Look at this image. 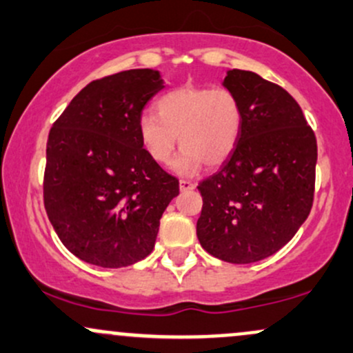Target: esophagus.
Here are the masks:
<instances>
[{
    "label": "esophagus",
    "mask_w": 353,
    "mask_h": 353,
    "mask_svg": "<svg viewBox=\"0 0 353 353\" xmlns=\"http://www.w3.org/2000/svg\"><path fill=\"white\" fill-rule=\"evenodd\" d=\"M179 188H181V190H192L194 188H196V182L188 181V179H181Z\"/></svg>",
    "instance_id": "obj_1"
}]
</instances>
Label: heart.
<instances>
[{
    "instance_id": "obj_1",
    "label": "heart",
    "mask_w": 353,
    "mask_h": 353,
    "mask_svg": "<svg viewBox=\"0 0 353 353\" xmlns=\"http://www.w3.org/2000/svg\"><path fill=\"white\" fill-rule=\"evenodd\" d=\"M156 111L157 117H139L143 148L154 163L168 164L179 136L182 151L174 169L185 176L199 171L204 163H224L236 148L244 123L241 99L229 88L185 84L161 96Z\"/></svg>"
}]
</instances>
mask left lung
<instances>
[{
	"instance_id": "obj_1",
	"label": "left lung",
	"mask_w": 353,
	"mask_h": 353,
	"mask_svg": "<svg viewBox=\"0 0 353 353\" xmlns=\"http://www.w3.org/2000/svg\"><path fill=\"white\" fill-rule=\"evenodd\" d=\"M224 86L241 99L244 123L232 154L197 185V239L221 261L252 264L282 249L309 217L317 139L279 84L232 70Z\"/></svg>"
}]
</instances>
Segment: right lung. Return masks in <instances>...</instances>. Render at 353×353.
<instances>
[{
  "instance_id": "add662e5",
  "label": "right lung",
  "mask_w": 353,
  "mask_h": 353,
  "mask_svg": "<svg viewBox=\"0 0 353 353\" xmlns=\"http://www.w3.org/2000/svg\"><path fill=\"white\" fill-rule=\"evenodd\" d=\"M159 72L129 70L91 81L52 124L43 197L64 247L88 264L121 269L152 252L179 181L154 163L139 137Z\"/></svg>"
}]
</instances>
